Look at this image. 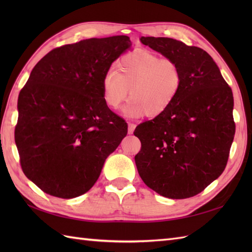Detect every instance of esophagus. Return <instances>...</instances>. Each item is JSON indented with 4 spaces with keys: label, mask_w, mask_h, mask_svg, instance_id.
<instances>
[{
    "label": "esophagus",
    "mask_w": 252,
    "mask_h": 252,
    "mask_svg": "<svg viewBox=\"0 0 252 252\" xmlns=\"http://www.w3.org/2000/svg\"><path fill=\"white\" fill-rule=\"evenodd\" d=\"M134 128H135V125L133 123H128V133L132 134L134 131Z\"/></svg>",
    "instance_id": "34e87169"
}]
</instances>
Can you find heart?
Here are the masks:
<instances>
[{"label":"heart","mask_w":252,"mask_h":252,"mask_svg":"<svg viewBox=\"0 0 252 252\" xmlns=\"http://www.w3.org/2000/svg\"><path fill=\"white\" fill-rule=\"evenodd\" d=\"M117 69L105 73L103 100L108 107L119 109L127 100L128 117H161L177 100L183 87V71L178 62L162 59L147 49H134L122 57Z\"/></svg>","instance_id":"heart-1"}]
</instances>
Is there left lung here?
I'll return each instance as SVG.
<instances>
[{"label": "left lung", "mask_w": 252, "mask_h": 252, "mask_svg": "<svg viewBox=\"0 0 252 252\" xmlns=\"http://www.w3.org/2000/svg\"><path fill=\"white\" fill-rule=\"evenodd\" d=\"M141 42L178 62L183 87L161 117L136 126L141 150L134 157L143 182L169 199L200 193L223 173L233 136L232 90L205 50L170 37Z\"/></svg>", "instance_id": "1"}]
</instances>
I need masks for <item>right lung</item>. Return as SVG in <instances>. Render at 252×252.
Listing matches in <instances>:
<instances>
[{
    "mask_svg": "<svg viewBox=\"0 0 252 252\" xmlns=\"http://www.w3.org/2000/svg\"><path fill=\"white\" fill-rule=\"evenodd\" d=\"M131 47L127 35L87 39L52 49L20 91L14 140L22 170L44 192L72 199L94 185L127 134L103 100L102 81Z\"/></svg>",
    "mask_w": 252,
    "mask_h": 252,
    "instance_id": "add662e5",
    "label": "right lung"
}]
</instances>
